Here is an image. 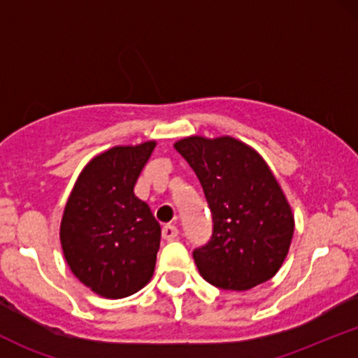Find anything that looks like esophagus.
<instances>
[{
	"mask_svg": "<svg viewBox=\"0 0 358 358\" xmlns=\"http://www.w3.org/2000/svg\"><path fill=\"white\" fill-rule=\"evenodd\" d=\"M162 236L165 241H175L176 237H178V229H176L175 225H165V227L162 229Z\"/></svg>",
	"mask_w": 358,
	"mask_h": 358,
	"instance_id": "1",
	"label": "esophagus"
}]
</instances>
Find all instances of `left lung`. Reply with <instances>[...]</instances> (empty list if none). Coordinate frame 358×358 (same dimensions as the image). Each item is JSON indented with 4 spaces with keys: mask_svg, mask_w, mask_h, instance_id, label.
Returning a JSON list of instances; mask_svg holds the SVG:
<instances>
[{
    "mask_svg": "<svg viewBox=\"0 0 358 358\" xmlns=\"http://www.w3.org/2000/svg\"><path fill=\"white\" fill-rule=\"evenodd\" d=\"M175 150L195 171L212 213L210 239L193 249L202 278L229 291L273 278L289 250L294 220L264 159L229 136L185 138Z\"/></svg>",
    "mask_w": 358,
    "mask_h": 358,
    "instance_id": "8db88e82",
    "label": "left lung"
}]
</instances>
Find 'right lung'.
<instances>
[{
  "label": "right lung",
  "mask_w": 358,
  "mask_h": 358,
  "mask_svg": "<svg viewBox=\"0 0 358 358\" xmlns=\"http://www.w3.org/2000/svg\"><path fill=\"white\" fill-rule=\"evenodd\" d=\"M156 143L116 146L84 168L60 225L64 256L94 293L126 298L153 276L162 229L134 185Z\"/></svg>",
  "instance_id": "1"
}]
</instances>
